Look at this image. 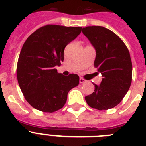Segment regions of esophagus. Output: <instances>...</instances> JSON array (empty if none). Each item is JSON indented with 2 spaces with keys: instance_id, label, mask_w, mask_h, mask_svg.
<instances>
[{
  "instance_id": "obj_1",
  "label": "esophagus",
  "mask_w": 146,
  "mask_h": 146,
  "mask_svg": "<svg viewBox=\"0 0 146 146\" xmlns=\"http://www.w3.org/2000/svg\"><path fill=\"white\" fill-rule=\"evenodd\" d=\"M79 82L81 83V84H82V83H85V82H86V80H85L84 78H80Z\"/></svg>"
}]
</instances>
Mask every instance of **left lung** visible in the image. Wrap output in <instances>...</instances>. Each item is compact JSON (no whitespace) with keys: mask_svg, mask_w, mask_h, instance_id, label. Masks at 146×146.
Masks as SVG:
<instances>
[{"mask_svg":"<svg viewBox=\"0 0 146 146\" xmlns=\"http://www.w3.org/2000/svg\"><path fill=\"white\" fill-rule=\"evenodd\" d=\"M82 33L96 50L94 67L102 74L100 84L85 97L87 104L99 111L120 103L132 83V65L128 48L113 31L102 26L83 27Z\"/></svg>","mask_w":146,"mask_h":146,"instance_id":"obj_1","label":"left lung"}]
</instances>
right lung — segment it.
<instances>
[{
  "label": "right lung",
  "instance_id": "1",
  "mask_svg": "<svg viewBox=\"0 0 146 146\" xmlns=\"http://www.w3.org/2000/svg\"><path fill=\"white\" fill-rule=\"evenodd\" d=\"M81 27L43 26L33 33L22 48L17 76L22 94L34 108L53 113L65 106L68 93L79 84V76H65L55 66L64 60V49L81 32Z\"/></svg>",
  "mask_w": 146,
  "mask_h": 146
}]
</instances>
